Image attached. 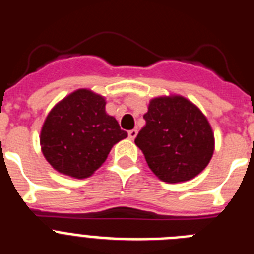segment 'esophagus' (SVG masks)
Segmentation results:
<instances>
[{
    "label": "esophagus",
    "instance_id": "esophagus-1",
    "mask_svg": "<svg viewBox=\"0 0 254 254\" xmlns=\"http://www.w3.org/2000/svg\"><path fill=\"white\" fill-rule=\"evenodd\" d=\"M136 136H137V129H131V131H128V137L131 140H134Z\"/></svg>",
    "mask_w": 254,
    "mask_h": 254
}]
</instances>
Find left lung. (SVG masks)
<instances>
[{"mask_svg":"<svg viewBox=\"0 0 254 254\" xmlns=\"http://www.w3.org/2000/svg\"><path fill=\"white\" fill-rule=\"evenodd\" d=\"M146 125L134 143L155 176L167 183L197 177L210 163L215 136L198 107L178 94L152 98L143 114Z\"/></svg>","mask_w":254,"mask_h":254,"instance_id":"left-lung-1","label":"left lung"}]
</instances>
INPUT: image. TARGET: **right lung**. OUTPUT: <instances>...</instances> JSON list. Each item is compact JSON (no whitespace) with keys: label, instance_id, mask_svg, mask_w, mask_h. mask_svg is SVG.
I'll return each mask as SVG.
<instances>
[{"label":"right lung","instance_id":"1","mask_svg":"<svg viewBox=\"0 0 254 254\" xmlns=\"http://www.w3.org/2000/svg\"><path fill=\"white\" fill-rule=\"evenodd\" d=\"M105 98L77 89L49 111L40 129V149L52 168L71 178H89L99 169L117 142L127 137Z\"/></svg>","mask_w":254,"mask_h":254}]
</instances>
